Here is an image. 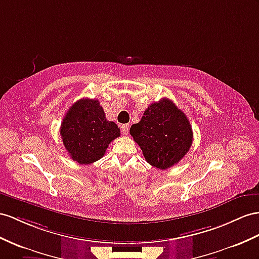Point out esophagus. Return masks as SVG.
<instances>
[{
    "label": "esophagus",
    "instance_id": "1",
    "mask_svg": "<svg viewBox=\"0 0 259 259\" xmlns=\"http://www.w3.org/2000/svg\"><path fill=\"white\" fill-rule=\"evenodd\" d=\"M121 132H122V135H124V136H127L128 134H129V124H122L121 125Z\"/></svg>",
    "mask_w": 259,
    "mask_h": 259
}]
</instances>
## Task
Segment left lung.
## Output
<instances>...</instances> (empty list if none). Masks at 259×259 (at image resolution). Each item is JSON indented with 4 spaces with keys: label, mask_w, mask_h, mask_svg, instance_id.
I'll return each mask as SVG.
<instances>
[{
    "label": "left lung",
    "mask_w": 259,
    "mask_h": 259,
    "mask_svg": "<svg viewBox=\"0 0 259 259\" xmlns=\"http://www.w3.org/2000/svg\"><path fill=\"white\" fill-rule=\"evenodd\" d=\"M130 135L147 162L160 169L177 164L193 143L188 118L168 98L151 104L141 120L131 125Z\"/></svg>",
    "instance_id": "obj_1"
}]
</instances>
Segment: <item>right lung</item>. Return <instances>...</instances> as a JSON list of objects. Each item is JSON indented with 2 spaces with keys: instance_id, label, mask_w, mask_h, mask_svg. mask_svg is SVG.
Returning <instances> with one entry per match:
<instances>
[{
  "instance_id": "obj_1",
  "label": "right lung",
  "mask_w": 259,
  "mask_h": 259,
  "mask_svg": "<svg viewBox=\"0 0 259 259\" xmlns=\"http://www.w3.org/2000/svg\"><path fill=\"white\" fill-rule=\"evenodd\" d=\"M60 135L72 160L86 165L104 156L109 143L120 136V129L106 119L97 99L83 98L65 114Z\"/></svg>"
}]
</instances>
